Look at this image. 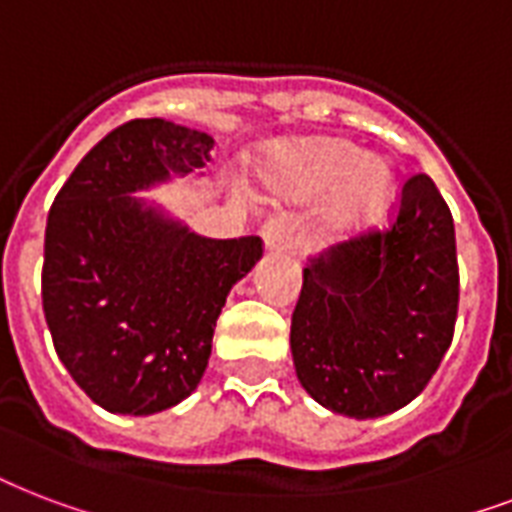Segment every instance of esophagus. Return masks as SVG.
Here are the masks:
<instances>
[{"mask_svg":"<svg viewBox=\"0 0 512 512\" xmlns=\"http://www.w3.org/2000/svg\"><path fill=\"white\" fill-rule=\"evenodd\" d=\"M260 236H263L265 247L273 249V252H287L292 247V239H295V225H292L290 217L279 214V217H271L265 222Z\"/></svg>","mask_w":512,"mask_h":512,"instance_id":"esophagus-1","label":"esophagus"}]
</instances>
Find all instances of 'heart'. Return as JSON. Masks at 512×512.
I'll use <instances>...</instances> for the list:
<instances>
[{
  "instance_id": "obj_1",
  "label": "heart",
  "mask_w": 512,
  "mask_h": 512,
  "mask_svg": "<svg viewBox=\"0 0 512 512\" xmlns=\"http://www.w3.org/2000/svg\"><path fill=\"white\" fill-rule=\"evenodd\" d=\"M273 185L298 195L338 185L330 201V222L351 228L384 206L392 193V171L378 158H362L346 142H308L279 155Z\"/></svg>"
}]
</instances>
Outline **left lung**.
Masks as SVG:
<instances>
[{
  "label": "left lung",
  "instance_id": "left-lung-1",
  "mask_svg": "<svg viewBox=\"0 0 512 512\" xmlns=\"http://www.w3.org/2000/svg\"><path fill=\"white\" fill-rule=\"evenodd\" d=\"M454 217L427 174L403 179L389 228H360L303 268L295 373L343 416L373 419L424 392L454 341Z\"/></svg>",
  "mask_w": 512,
  "mask_h": 512
}]
</instances>
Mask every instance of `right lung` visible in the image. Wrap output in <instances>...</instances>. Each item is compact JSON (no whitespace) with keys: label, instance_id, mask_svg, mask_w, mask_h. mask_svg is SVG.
I'll return each mask as SVG.
<instances>
[{"label":"right lung","instance_id":"add662e5","mask_svg":"<svg viewBox=\"0 0 512 512\" xmlns=\"http://www.w3.org/2000/svg\"><path fill=\"white\" fill-rule=\"evenodd\" d=\"M214 139L171 120L109 131L58 190L45 228L42 308L58 360L104 411H166L193 392L233 284L260 236L204 239L131 198L193 174Z\"/></svg>","mask_w":512,"mask_h":512}]
</instances>
